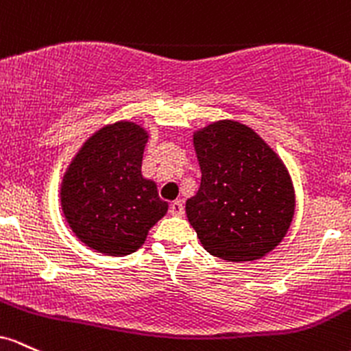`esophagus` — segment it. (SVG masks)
I'll return each mask as SVG.
<instances>
[{
	"instance_id": "obj_1",
	"label": "esophagus",
	"mask_w": 351,
	"mask_h": 351,
	"mask_svg": "<svg viewBox=\"0 0 351 351\" xmlns=\"http://www.w3.org/2000/svg\"><path fill=\"white\" fill-rule=\"evenodd\" d=\"M169 212H171V215H174V217H182L184 204L180 202V200H176V202H172L171 207H169Z\"/></svg>"
}]
</instances>
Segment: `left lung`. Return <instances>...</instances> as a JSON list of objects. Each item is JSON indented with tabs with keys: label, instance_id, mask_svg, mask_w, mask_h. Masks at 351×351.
<instances>
[{
	"label": "left lung",
	"instance_id": "1",
	"mask_svg": "<svg viewBox=\"0 0 351 351\" xmlns=\"http://www.w3.org/2000/svg\"><path fill=\"white\" fill-rule=\"evenodd\" d=\"M200 187L186 202L187 219L208 254L250 262L285 237L295 192L280 157L237 121H217L194 134Z\"/></svg>",
	"mask_w": 351,
	"mask_h": 351
}]
</instances>
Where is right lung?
Segmentation results:
<instances>
[{
	"label": "right lung",
	"instance_id": "1",
	"mask_svg": "<svg viewBox=\"0 0 351 351\" xmlns=\"http://www.w3.org/2000/svg\"><path fill=\"white\" fill-rule=\"evenodd\" d=\"M147 132L119 121L99 129L80 149L61 184V207L71 230L89 249L123 257L136 252L167 202L141 174Z\"/></svg>",
	"mask_w": 351,
	"mask_h": 351
}]
</instances>
